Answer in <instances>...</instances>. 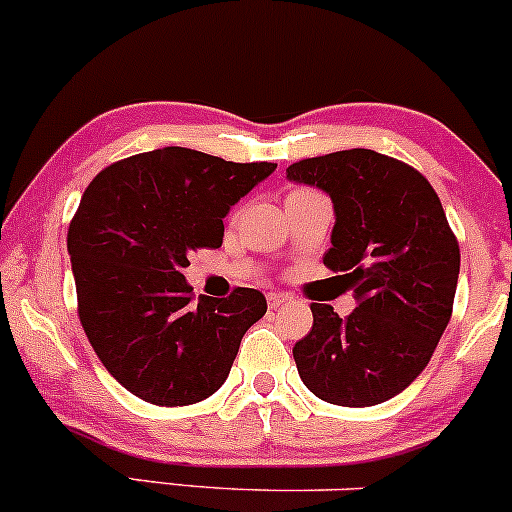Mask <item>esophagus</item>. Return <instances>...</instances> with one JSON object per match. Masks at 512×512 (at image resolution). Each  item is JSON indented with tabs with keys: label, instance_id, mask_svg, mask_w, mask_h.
Wrapping results in <instances>:
<instances>
[{
	"label": "esophagus",
	"instance_id": "obj_1",
	"mask_svg": "<svg viewBox=\"0 0 512 512\" xmlns=\"http://www.w3.org/2000/svg\"><path fill=\"white\" fill-rule=\"evenodd\" d=\"M290 302H292V295H287V292H268V307L271 309H280Z\"/></svg>",
	"mask_w": 512,
	"mask_h": 512
}]
</instances>
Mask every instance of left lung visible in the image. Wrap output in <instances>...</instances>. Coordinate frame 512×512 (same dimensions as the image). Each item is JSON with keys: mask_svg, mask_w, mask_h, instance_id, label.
<instances>
[{"mask_svg": "<svg viewBox=\"0 0 512 512\" xmlns=\"http://www.w3.org/2000/svg\"><path fill=\"white\" fill-rule=\"evenodd\" d=\"M287 181L331 198V249L358 307L346 319L312 304V331L295 343L304 387L338 406H375L426 370L452 317L459 246L426 176L375 149H346L287 166Z\"/></svg>", "mask_w": 512, "mask_h": 512, "instance_id": "1", "label": "left lung"}]
</instances>
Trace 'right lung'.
<instances>
[{"instance_id": "obj_1", "label": "right lung", "mask_w": 512, "mask_h": 512, "mask_svg": "<svg viewBox=\"0 0 512 512\" xmlns=\"http://www.w3.org/2000/svg\"><path fill=\"white\" fill-rule=\"evenodd\" d=\"M275 166L164 147L111 164L89 183L67 232L79 321L130 394L188 406L225 384L266 297L237 287L191 304L183 268L191 251L220 249L229 208Z\"/></svg>"}]
</instances>
